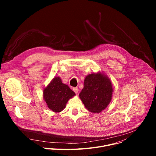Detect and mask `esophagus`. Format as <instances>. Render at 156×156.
Instances as JSON below:
<instances>
[{
  "label": "esophagus",
  "instance_id": "obj_1",
  "mask_svg": "<svg viewBox=\"0 0 156 156\" xmlns=\"http://www.w3.org/2000/svg\"><path fill=\"white\" fill-rule=\"evenodd\" d=\"M73 91H74L75 93H78V91H79V90H78V87H73Z\"/></svg>",
  "mask_w": 156,
  "mask_h": 156
}]
</instances>
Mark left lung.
<instances>
[{
  "label": "left lung",
  "instance_id": "1",
  "mask_svg": "<svg viewBox=\"0 0 156 156\" xmlns=\"http://www.w3.org/2000/svg\"><path fill=\"white\" fill-rule=\"evenodd\" d=\"M113 92L110 78L102 72H98L86 76L79 97L88 111L99 113L110 104Z\"/></svg>",
  "mask_w": 156,
  "mask_h": 156
}]
</instances>
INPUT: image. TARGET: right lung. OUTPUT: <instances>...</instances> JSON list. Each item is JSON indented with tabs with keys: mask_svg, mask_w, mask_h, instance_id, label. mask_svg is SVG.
I'll return each instance as SVG.
<instances>
[{
	"mask_svg": "<svg viewBox=\"0 0 156 156\" xmlns=\"http://www.w3.org/2000/svg\"><path fill=\"white\" fill-rule=\"evenodd\" d=\"M75 93L62 83L60 77H54L43 90V99L48 107L55 113H59L65 108L69 100Z\"/></svg>",
	"mask_w": 156,
	"mask_h": 156,
	"instance_id": "obj_1",
	"label": "right lung"
}]
</instances>
